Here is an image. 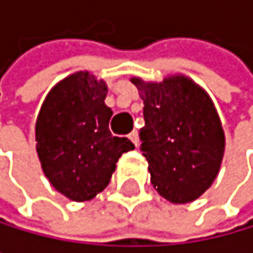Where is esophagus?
I'll list each match as a JSON object with an SVG mask.
<instances>
[{
  "mask_svg": "<svg viewBox=\"0 0 253 253\" xmlns=\"http://www.w3.org/2000/svg\"><path fill=\"white\" fill-rule=\"evenodd\" d=\"M129 139H131V142L134 144L136 147L139 146V134H137V131H136V129H134V131H131V133H129Z\"/></svg>",
  "mask_w": 253,
  "mask_h": 253,
  "instance_id": "1",
  "label": "esophagus"
}]
</instances>
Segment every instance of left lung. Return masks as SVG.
Listing matches in <instances>:
<instances>
[{
  "label": "left lung",
  "instance_id": "8db88e82",
  "mask_svg": "<svg viewBox=\"0 0 253 253\" xmlns=\"http://www.w3.org/2000/svg\"><path fill=\"white\" fill-rule=\"evenodd\" d=\"M144 101L141 152L149 162L150 182L171 203H190L214 182L225 149L217 111L198 85L184 76L163 82L133 77Z\"/></svg>",
  "mask_w": 253,
  "mask_h": 253
}]
</instances>
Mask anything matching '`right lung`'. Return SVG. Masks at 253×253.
Returning a JSON list of instances; mask_svg holds the SVG:
<instances>
[{
	"instance_id": "add662e5",
	"label": "right lung",
	"mask_w": 253,
	"mask_h": 253,
	"mask_svg": "<svg viewBox=\"0 0 253 253\" xmlns=\"http://www.w3.org/2000/svg\"><path fill=\"white\" fill-rule=\"evenodd\" d=\"M107 87L87 71L66 77L50 90L36 122V150L42 171L60 193L88 201L111 182L128 137L112 136Z\"/></svg>"
}]
</instances>
